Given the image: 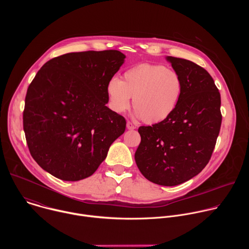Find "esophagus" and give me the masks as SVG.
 Segmentation results:
<instances>
[{
	"mask_svg": "<svg viewBox=\"0 0 249 249\" xmlns=\"http://www.w3.org/2000/svg\"><path fill=\"white\" fill-rule=\"evenodd\" d=\"M136 127H135V125L132 123V122H130V121H128L127 122V129H129V130H134Z\"/></svg>",
	"mask_w": 249,
	"mask_h": 249,
	"instance_id": "34e87169",
	"label": "esophagus"
}]
</instances>
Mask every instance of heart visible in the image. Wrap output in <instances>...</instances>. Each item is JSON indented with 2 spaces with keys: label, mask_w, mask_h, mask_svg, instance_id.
I'll list each match as a JSON object with an SVG mask.
<instances>
[{
  "label": "heart",
  "mask_w": 249,
  "mask_h": 249,
  "mask_svg": "<svg viewBox=\"0 0 249 249\" xmlns=\"http://www.w3.org/2000/svg\"><path fill=\"white\" fill-rule=\"evenodd\" d=\"M109 105L123 113L133 97L138 118L148 124L166 120L176 109L183 91V83L176 71L162 65L143 63L128 69L122 81L111 78L106 86Z\"/></svg>",
  "instance_id": "heart-1"
}]
</instances>
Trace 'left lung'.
Returning <instances> with one entry per match:
<instances>
[{"instance_id": "8db88e82", "label": "left lung", "mask_w": 249, "mask_h": 249, "mask_svg": "<svg viewBox=\"0 0 249 249\" xmlns=\"http://www.w3.org/2000/svg\"><path fill=\"white\" fill-rule=\"evenodd\" d=\"M166 60L182 79V95L166 120L138 129L135 160L148 180L175 186L200 173L211 159L222 124L221 94L204 68L181 58Z\"/></svg>"}]
</instances>
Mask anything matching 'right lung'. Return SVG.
Instances as JSON below:
<instances>
[{"label": "right lung", "mask_w": 249, "mask_h": 249, "mask_svg": "<svg viewBox=\"0 0 249 249\" xmlns=\"http://www.w3.org/2000/svg\"><path fill=\"white\" fill-rule=\"evenodd\" d=\"M117 50L75 52L46 62L29 85L23 130L33 160L65 181L93 174L126 120L109 109L106 86L124 63Z\"/></svg>", "instance_id": "obj_1"}]
</instances>
